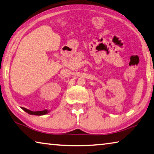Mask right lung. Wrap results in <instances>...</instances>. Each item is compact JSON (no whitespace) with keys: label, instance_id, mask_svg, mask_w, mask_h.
Masks as SVG:
<instances>
[{"label":"right lung","instance_id":"obj_1","mask_svg":"<svg viewBox=\"0 0 154 154\" xmlns=\"http://www.w3.org/2000/svg\"><path fill=\"white\" fill-rule=\"evenodd\" d=\"M21 109H22L23 111H25L26 112L28 113V114H30V115H36V116H42V115H45L48 114V112L47 109H45L43 110V111H37V112H33V111H31V110H29L26 108H24V107H21Z\"/></svg>","mask_w":154,"mask_h":154}]
</instances>
